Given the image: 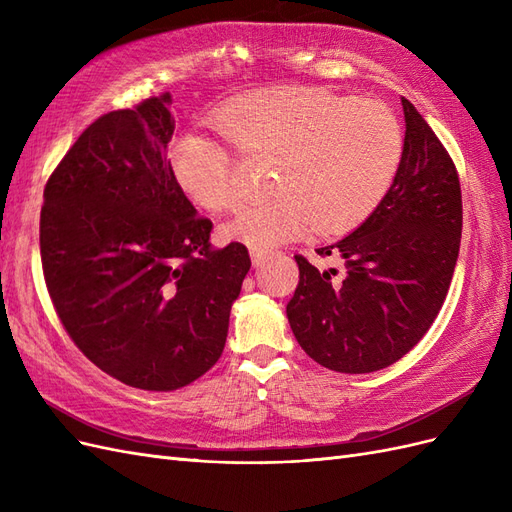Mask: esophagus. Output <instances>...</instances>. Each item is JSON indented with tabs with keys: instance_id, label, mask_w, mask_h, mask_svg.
<instances>
[{
	"instance_id": "34e87169",
	"label": "esophagus",
	"mask_w": 512,
	"mask_h": 512,
	"mask_svg": "<svg viewBox=\"0 0 512 512\" xmlns=\"http://www.w3.org/2000/svg\"><path fill=\"white\" fill-rule=\"evenodd\" d=\"M250 256H252L254 267H262V265H265V262L269 260V252H265V250H258V247H252V250H250Z\"/></svg>"
}]
</instances>
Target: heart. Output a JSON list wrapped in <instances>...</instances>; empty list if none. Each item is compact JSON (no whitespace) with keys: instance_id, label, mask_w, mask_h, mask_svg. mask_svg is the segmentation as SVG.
<instances>
[{"instance_id":"obj_1","label":"heart","mask_w":512,"mask_h":512,"mask_svg":"<svg viewBox=\"0 0 512 512\" xmlns=\"http://www.w3.org/2000/svg\"><path fill=\"white\" fill-rule=\"evenodd\" d=\"M215 123L241 153L275 158L273 196L250 203L228 224L254 247L363 224L389 194L404 158V130L374 98H339L299 85L265 87L224 104ZM170 168L198 207L226 211L239 188L232 153L198 132L175 138Z\"/></svg>"}]
</instances>
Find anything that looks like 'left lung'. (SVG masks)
I'll list each match as a JSON object with an SVG mask.
<instances>
[{
  "instance_id": "left-lung-1",
  "label": "left lung",
  "mask_w": 512,
  "mask_h": 512,
  "mask_svg": "<svg viewBox=\"0 0 512 512\" xmlns=\"http://www.w3.org/2000/svg\"><path fill=\"white\" fill-rule=\"evenodd\" d=\"M406 117L404 158L376 211L318 254L344 260L320 271L297 254L299 286L286 314L301 348L339 374H369L408 354L436 320L461 243V185L448 151L416 108Z\"/></svg>"
}]
</instances>
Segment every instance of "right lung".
<instances>
[{
    "label": "right lung",
    "instance_id": "add662e5",
    "mask_svg": "<svg viewBox=\"0 0 512 512\" xmlns=\"http://www.w3.org/2000/svg\"><path fill=\"white\" fill-rule=\"evenodd\" d=\"M170 96L98 117L46 181L40 256L55 312L87 359L145 391H175L222 356L252 267L213 247L211 220L168 158Z\"/></svg>",
    "mask_w": 512,
    "mask_h": 512
}]
</instances>
